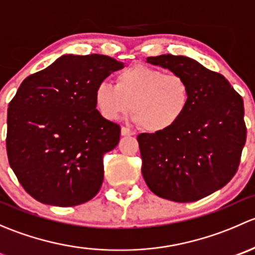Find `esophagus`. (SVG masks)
I'll list each match as a JSON object with an SVG mask.
<instances>
[{"mask_svg": "<svg viewBox=\"0 0 255 255\" xmlns=\"http://www.w3.org/2000/svg\"><path fill=\"white\" fill-rule=\"evenodd\" d=\"M121 134L122 135H133L134 134V132H133V130H130L129 128H127V127H122L121 128Z\"/></svg>", "mask_w": 255, "mask_h": 255, "instance_id": "obj_1", "label": "esophagus"}]
</instances>
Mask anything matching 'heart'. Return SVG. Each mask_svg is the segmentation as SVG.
I'll return each instance as SVG.
<instances>
[{
  "label": "heart",
  "instance_id": "heart-1",
  "mask_svg": "<svg viewBox=\"0 0 255 255\" xmlns=\"http://www.w3.org/2000/svg\"><path fill=\"white\" fill-rule=\"evenodd\" d=\"M190 101L191 89L184 76L143 64L120 71L116 85L101 81L95 89V105L102 117L117 121L132 110L133 121L149 133L171 129Z\"/></svg>",
  "mask_w": 255,
  "mask_h": 255
}]
</instances>
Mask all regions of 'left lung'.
Returning <instances> with one entry per match:
<instances>
[{
  "label": "left lung",
  "mask_w": 255,
  "mask_h": 255,
  "mask_svg": "<svg viewBox=\"0 0 255 255\" xmlns=\"http://www.w3.org/2000/svg\"><path fill=\"white\" fill-rule=\"evenodd\" d=\"M146 61L184 76L191 101L171 129L137 137L144 180L156 196L170 201L204 199L238 170L247 139L243 99L225 76L194 59L164 54Z\"/></svg>",
  "instance_id": "obj_1"
}]
</instances>
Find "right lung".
Listing matches in <instances>:
<instances>
[{
	"mask_svg": "<svg viewBox=\"0 0 255 255\" xmlns=\"http://www.w3.org/2000/svg\"><path fill=\"white\" fill-rule=\"evenodd\" d=\"M123 64L100 54L63 55L23 80L7 112L8 163L42 204L70 207L96 196L104 154L121 127L100 115L95 89Z\"/></svg>",
	"mask_w": 255,
	"mask_h": 255,
	"instance_id": "obj_1",
	"label": "right lung"
}]
</instances>
